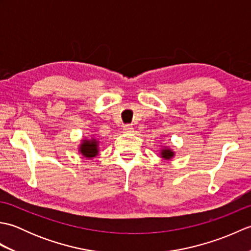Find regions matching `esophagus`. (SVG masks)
<instances>
[{"instance_id":"obj_1","label":"esophagus","mask_w":251,"mask_h":251,"mask_svg":"<svg viewBox=\"0 0 251 251\" xmlns=\"http://www.w3.org/2000/svg\"><path fill=\"white\" fill-rule=\"evenodd\" d=\"M130 131H132V127L130 125H125L123 127V132H125V134H128Z\"/></svg>"}]
</instances>
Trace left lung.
<instances>
[{"mask_svg":"<svg viewBox=\"0 0 251 251\" xmlns=\"http://www.w3.org/2000/svg\"><path fill=\"white\" fill-rule=\"evenodd\" d=\"M159 155H161L162 158H164L165 161H169L175 156V152L172 150V149L168 147H163L159 151Z\"/></svg>","mask_w":251,"mask_h":251,"instance_id":"1","label":"left lung"}]
</instances>
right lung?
Returning a JSON list of instances; mask_svg holds the SVG:
<instances>
[{
	"label": "right lung",
	"mask_w": 251,
	"mask_h": 251,
	"mask_svg": "<svg viewBox=\"0 0 251 251\" xmlns=\"http://www.w3.org/2000/svg\"><path fill=\"white\" fill-rule=\"evenodd\" d=\"M78 152L85 158L90 159L96 157L99 153V141L95 137H92L90 139L84 138V139H82L81 145L78 147Z\"/></svg>",
	"instance_id": "obj_1"
}]
</instances>
